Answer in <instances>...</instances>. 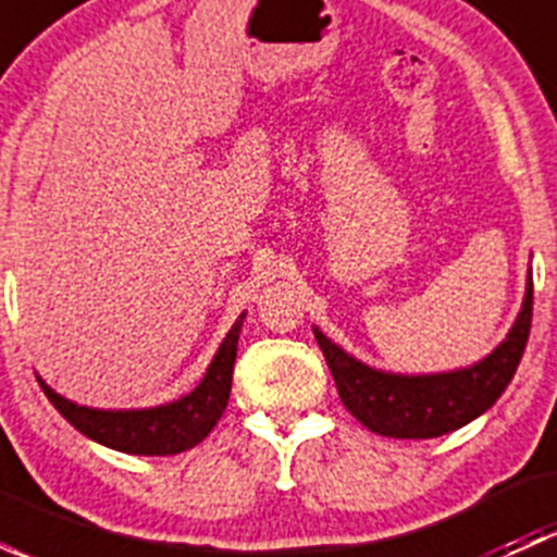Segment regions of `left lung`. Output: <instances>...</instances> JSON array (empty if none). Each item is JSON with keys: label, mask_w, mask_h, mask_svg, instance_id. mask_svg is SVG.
Listing matches in <instances>:
<instances>
[{"label": "left lung", "mask_w": 557, "mask_h": 557, "mask_svg": "<svg viewBox=\"0 0 557 557\" xmlns=\"http://www.w3.org/2000/svg\"><path fill=\"white\" fill-rule=\"evenodd\" d=\"M533 314V277L528 274V288L522 310L507 339L469 369L447 374H385L347 356L342 347L325 339L314 329L325 363L334 374L342 404L361 420L369 431L393 440H434L471 423L498 401L512 383L518 363L525 350Z\"/></svg>", "instance_id": "8db88e82"}]
</instances>
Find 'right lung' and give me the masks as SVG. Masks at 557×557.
Segmentation results:
<instances>
[{
    "label": "right lung",
    "mask_w": 557,
    "mask_h": 557,
    "mask_svg": "<svg viewBox=\"0 0 557 557\" xmlns=\"http://www.w3.org/2000/svg\"><path fill=\"white\" fill-rule=\"evenodd\" d=\"M243 318L245 314H239L226 339L221 342L205 380L196 385V391L177 398V401L164 404V407L112 412V409H91L66 401L64 396L50 391L45 383H39V387L81 434L99 442V445L132 455H177L190 450L215 429L228 404Z\"/></svg>",
    "instance_id": "obj_1"
}]
</instances>
